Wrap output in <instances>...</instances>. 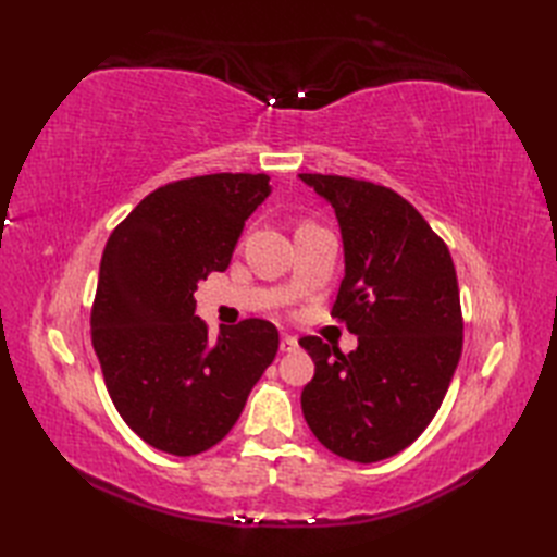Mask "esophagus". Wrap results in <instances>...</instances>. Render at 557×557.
Returning a JSON list of instances; mask_svg holds the SVG:
<instances>
[{"instance_id": "obj_1", "label": "esophagus", "mask_w": 557, "mask_h": 557, "mask_svg": "<svg viewBox=\"0 0 557 557\" xmlns=\"http://www.w3.org/2000/svg\"><path fill=\"white\" fill-rule=\"evenodd\" d=\"M297 348H299V342L295 339V336H290V334H283L281 336V350L283 352H293Z\"/></svg>"}]
</instances>
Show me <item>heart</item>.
<instances>
[{
	"instance_id": "obj_1",
	"label": "heart",
	"mask_w": 557,
	"mask_h": 557,
	"mask_svg": "<svg viewBox=\"0 0 557 557\" xmlns=\"http://www.w3.org/2000/svg\"><path fill=\"white\" fill-rule=\"evenodd\" d=\"M301 225H313V223H309V221H307V223H301ZM301 225H299V227H301Z\"/></svg>"
}]
</instances>
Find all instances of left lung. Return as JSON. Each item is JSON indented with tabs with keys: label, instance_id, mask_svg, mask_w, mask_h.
I'll return each instance as SVG.
<instances>
[{
	"label": "left lung",
	"instance_id": "left-lung-1",
	"mask_svg": "<svg viewBox=\"0 0 557 557\" xmlns=\"http://www.w3.org/2000/svg\"><path fill=\"white\" fill-rule=\"evenodd\" d=\"M342 227L346 274L332 318L358 334L348 356L320 336L301 411L339 458L379 462L411 446L440 411L462 352L460 288L448 246L413 205L372 181L299 174Z\"/></svg>",
	"mask_w": 557,
	"mask_h": 557
}]
</instances>
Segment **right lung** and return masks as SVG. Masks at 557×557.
<instances>
[{"label": "right lung", "instance_id": "1", "mask_svg": "<svg viewBox=\"0 0 557 557\" xmlns=\"http://www.w3.org/2000/svg\"><path fill=\"white\" fill-rule=\"evenodd\" d=\"M267 174H207L146 195L107 242L92 301V346L117 413L146 444L188 458L237 423L278 350L260 318L221 330L195 315V290L225 272Z\"/></svg>", "mask_w": 557, "mask_h": 557}]
</instances>
